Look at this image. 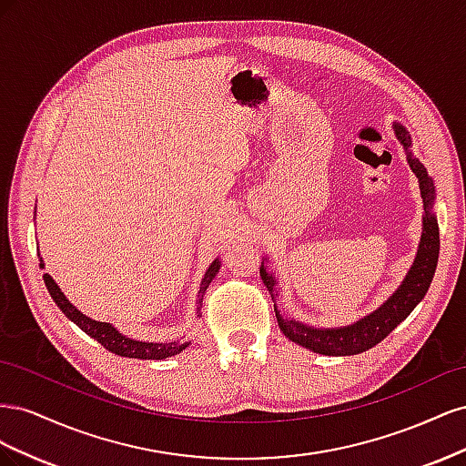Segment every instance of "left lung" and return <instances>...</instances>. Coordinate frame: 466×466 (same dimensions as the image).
<instances>
[{"mask_svg":"<svg viewBox=\"0 0 466 466\" xmlns=\"http://www.w3.org/2000/svg\"><path fill=\"white\" fill-rule=\"evenodd\" d=\"M394 134H397L399 142L406 149L408 165L414 171L420 182L421 202H424V231H421V241L418 247V255L414 258V264L410 272L406 274L400 288L394 291L390 298L380 305L377 311L371 315L360 319L354 324L340 329H315L307 327V324L293 320L288 317H281L276 309V319L279 324V330L289 338L291 342L299 344L307 350H313L322 356H354L361 354V351L377 346L383 338H387L399 324L414 311V307L424 299V295L431 284L437 257H440V225H437L435 216L431 214L433 200H435V188L433 180L428 177L426 167L421 165L410 151V134L400 126L399 122L392 124ZM260 276L268 291H274L276 278L266 270L262 262ZM274 295V293H272ZM274 299V298H272Z\"/></svg>","mask_w":466,"mask_h":466,"instance_id":"8db88e82","label":"left lung"}]
</instances>
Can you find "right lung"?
<instances>
[{
	"label": "right lung",
	"mask_w": 466,
	"mask_h": 466,
	"mask_svg": "<svg viewBox=\"0 0 466 466\" xmlns=\"http://www.w3.org/2000/svg\"><path fill=\"white\" fill-rule=\"evenodd\" d=\"M40 268H45L42 260H40ZM218 270H219V260L216 258L214 262H211V266L208 268V272H206L202 284H200L198 307H196L198 315H200V305H202V299H204V293L209 286V281L216 278ZM42 278H45L46 289L50 291L56 305L62 309V313L69 320L76 322L83 332L89 334L91 338H95L98 344L105 346L108 351H112V354L122 356V358H137V360H163V358H171L175 354H180V351L188 346V342L180 344L178 340L177 342H139V340H132V338L118 332L110 322H98V320L89 319L87 315H83L77 307L69 303V299L62 293V289L52 279L50 274H45Z\"/></svg>",
	"instance_id": "right-lung-1"
}]
</instances>
